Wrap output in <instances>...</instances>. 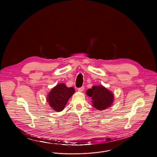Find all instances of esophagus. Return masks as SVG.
<instances>
[{
  "label": "esophagus",
  "instance_id": "1",
  "mask_svg": "<svg viewBox=\"0 0 157 157\" xmlns=\"http://www.w3.org/2000/svg\"><path fill=\"white\" fill-rule=\"evenodd\" d=\"M84 89H85L84 86H82V87H81L80 88H78V91L80 92H83L84 90Z\"/></svg>",
  "mask_w": 157,
  "mask_h": 157
}]
</instances>
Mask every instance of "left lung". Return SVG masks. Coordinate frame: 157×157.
I'll return each instance as SVG.
<instances>
[{"label": "left lung", "instance_id": "left-lung-1", "mask_svg": "<svg viewBox=\"0 0 157 157\" xmlns=\"http://www.w3.org/2000/svg\"><path fill=\"white\" fill-rule=\"evenodd\" d=\"M86 94L91 97L92 106L97 110H105L111 107L113 102V94L103 85L93 86Z\"/></svg>", "mask_w": 157, "mask_h": 157}]
</instances>
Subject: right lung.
Wrapping results in <instances>:
<instances>
[{
  "instance_id": "right-lung-1",
  "label": "right lung",
  "mask_w": 157,
  "mask_h": 157,
  "mask_svg": "<svg viewBox=\"0 0 157 157\" xmlns=\"http://www.w3.org/2000/svg\"><path fill=\"white\" fill-rule=\"evenodd\" d=\"M75 93L74 88H68L64 83H59L52 88L47 95L49 105L56 112L63 111L68 100Z\"/></svg>"
}]
</instances>
